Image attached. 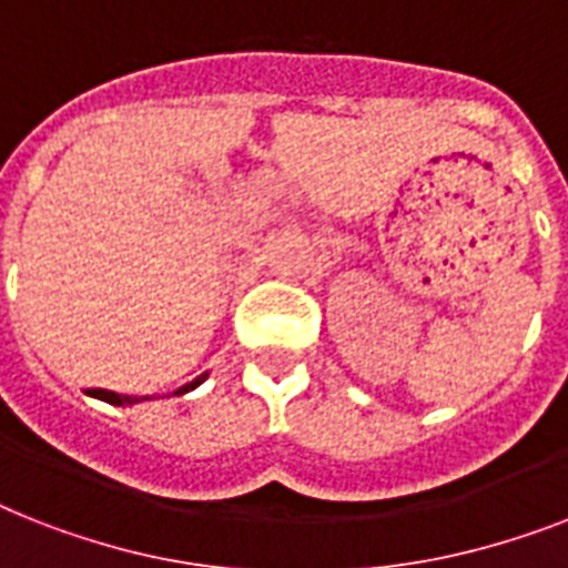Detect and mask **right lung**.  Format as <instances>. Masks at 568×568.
Returning <instances> with one entry per match:
<instances>
[{"label": "right lung", "mask_w": 568, "mask_h": 568, "mask_svg": "<svg viewBox=\"0 0 568 568\" xmlns=\"http://www.w3.org/2000/svg\"><path fill=\"white\" fill-rule=\"evenodd\" d=\"M206 379V373L204 376H197L195 382H189V385H183V388L178 390V394H186V390H192V388H197V385H201V382ZM90 396H95V399H104V403H110V405H133V403H142V399H145V396H122V394H113V390H101V388H95V390H90Z\"/></svg>", "instance_id": "add662e5"}]
</instances>
